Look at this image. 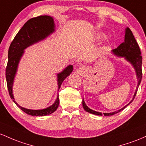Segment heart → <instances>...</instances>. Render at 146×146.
Returning <instances> with one entry per match:
<instances>
[{
  "mask_svg": "<svg viewBox=\"0 0 146 146\" xmlns=\"http://www.w3.org/2000/svg\"><path fill=\"white\" fill-rule=\"evenodd\" d=\"M100 36H99V37H100Z\"/></svg>",
  "mask_w": 146,
  "mask_h": 146,
  "instance_id": "obj_1",
  "label": "heart"
}]
</instances>
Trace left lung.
I'll return each mask as SVG.
<instances>
[{
  "instance_id": "obj_1",
  "label": "left lung",
  "mask_w": 146,
  "mask_h": 146,
  "mask_svg": "<svg viewBox=\"0 0 146 146\" xmlns=\"http://www.w3.org/2000/svg\"><path fill=\"white\" fill-rule=\"evenodd\" d=\"M125 33L124 42H122L119 47H117V48L112 50V52L113 54L117 56V57H123V58H125L127 62H129L133 66L134 69H135L136 75H137V81H138V84H137V88H136L133 98L131 100L130 102L128 104L126 105L125 106H124L123 108L117 111H115V112L110 113H103V114L101 112H96V111H94L93 110L89 108L86 106L84 100L83 99V107L86 112L98 116H102L103 114L104 116H112L123 110L129 104H131L133 101L134 99H135L136 94H137V90H138V88L139 85H140L142 78V56H141L140 48H139L137 42L136 41L135 36H134L132 31L130 30L129 27H127V28H125Z\"/></svg>"
}]
</instances>
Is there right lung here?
<instances>
[{
	"mask_svg": "<svg viewBox=\"0 0 146 146\" xmlns=\"http://www.w3.org/2000/svg\"><path fill=\"white\" fill-rule=\"evenodd\" d=\"M53 18L50 16H40L29 19L25 23L11 42L8 51V62L6 68L5 76L8 91L11 99L16 106L23 112L32 116H46L56 110L59 105V98L57 96L55 102L47 108L42 110H30L21 107L15 101L13 94V85L17 72L18 66L25 50L34 44L44 40L55 31ZM73 65H69L61 72L57 74L58 90L63 81L72 73Z\"/></svg>",
	"mask_w": 146,
	"mask_h": 146,
	"instance_id": "1",
	"label": "right lung"
}]
</instances>
